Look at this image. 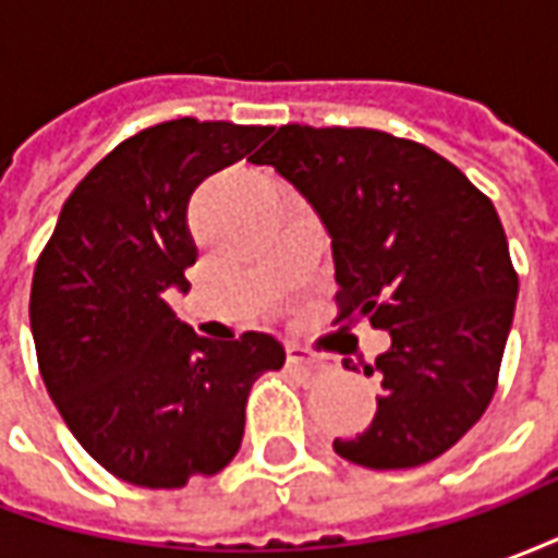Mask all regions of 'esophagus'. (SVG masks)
Instances as JSON below:
<instances>
[{"instance_id":"obj_1","label":"esophagus","mask_w":558,"mask_h":558,"mask_svg":"<svg viewBox=\"0 0 558 558\" xmlns=\"http://www.w3.org/2000/svg\"><path fill=\"white\" fill-rule=\"evenodd\" d=\"M287 362H290V367H295V371H302V374L307 376L326 374L328 367H331V362H328L326 355L304 350V347H290V350H287Z\"/></svg>"}]
</instances>
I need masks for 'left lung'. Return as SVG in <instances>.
<instances>
[{"label": "left lung", "instance_id": "1", "mask_svg": "<svg viewBox=\"0 0 558 558\" xmlns=\"http://www.w3.org/2000/svg\"><path fill=\"white\" fill-rule=\"evenodd\" d=\"M251 163L275 167L326 223L335 323L391 335L364 364L383 376L374 421L335 451L367 469L445 454L490 407L514 319L517 271L490 196L433 148L374 128L283 125Z\"/></svg>", "mask_w": 558, "mask_h": 558}]
</instances>
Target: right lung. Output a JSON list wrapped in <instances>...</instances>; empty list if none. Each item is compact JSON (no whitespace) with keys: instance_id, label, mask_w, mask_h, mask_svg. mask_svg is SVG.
I'll use <instances>...</instances> for the list:
<instances>
[{"instance_id":"right-lung-1","label":"right lung","mask_w":558,"mask_h":558,"mask_svg":"<svg viewBox=\"0 0 558 558\" xmlns=\"http://www.w3.org/2000/svg\"><path fill=\"white\" fill-rule=\"evenodd\" d=\"M268 134L191 116L143 128L74 187L35 263L29 319L44 386L92 460L128 484L175 490L220 472L242 445L256 376L287 362L271 335L199 338L167 304L196 263V184Z\"/></svg>"}]
</instances>
